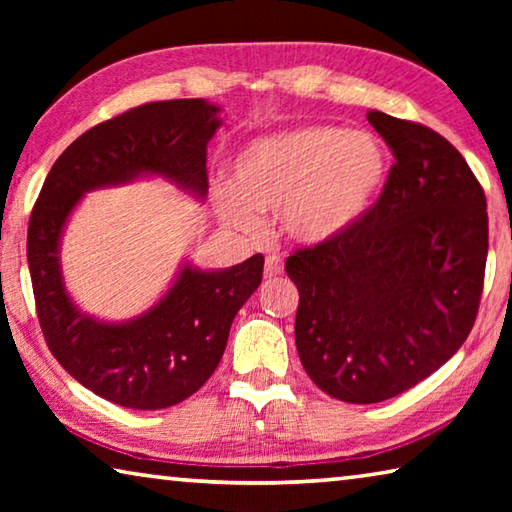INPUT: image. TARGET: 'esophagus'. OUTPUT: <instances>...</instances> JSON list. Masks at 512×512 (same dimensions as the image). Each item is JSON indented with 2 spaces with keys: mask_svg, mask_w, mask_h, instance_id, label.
Instances as JSON below:
<instances>
[{
  "mask_svg": "<svg viewBox=\"0 0 512 512\" xmlns=\"http://www.w3.org/2000/svg\"><path fill=\"white\" fill-rule=\"evenodd\" d=\"M284 271V262L282 257L277 255H268L266 262H264V277H277Z\"/></svg>",
  "mask_w": 512,
  "mask_h": 512,
  "instance_id": "1",
  "label": "esophagus"
}]
</instances>
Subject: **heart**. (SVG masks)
<instances>
[{"label":"heart","mask_w":512,"mask_h":512,"mask_svg":"<svg viewBox=\"0 0 512 512\" xmlns=\"http://www.w3.org/2000/svg\"><path fill=\"white\" fill-rule=\"evenodd\" d=\"M388 155L368 131L307 124L257 137L232 164V185L214 187L216 212L255 232L259 214L280 212L300 244H323L366 216L384 189Z\"/></svg>","instance_id":"1"}]
</instances>
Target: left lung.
Returning <instances> with one entry per match:
<instances>
[{
	"instance_id": "1",
	"label": "left lung",
	"mask_w": 512,
	"mask_h": 512,
	"mask_svg": "<svg viewBox=\"0 0 512 512\" xmlns=\"http://www.w3.org/2000/svg\"><path fill=\"white\" fill-rule=\"evenodd\" d=\"M395 162L377 203L343 235L300 248L296 348L311 381L341 402L409 391L454 357L476 320L485 194L443 135L370 110Z\"/></svg>"
}]
</instances>
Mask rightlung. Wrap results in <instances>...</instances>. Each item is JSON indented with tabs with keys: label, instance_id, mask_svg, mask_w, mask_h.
<instances>
[{
	"label": "right lung",
	"instance_id": "add662e5",
	"mask_svg": "<svg viewBox=\"0 0 512 512\" xmlns=\"http://www.w3.org/2000/svg\"><path fill=\"white\" fill-rule=\"evenodd\" d=\"M203 99L155 101L101 121L54 162L33 205L27 259L40 329L69 375L128 409H167L194 395L219 366L230 325L262 284L264 257L223 271L185 266L158 305L128 323H101L69 300L60 235L90 189L155 173L207 194V142L221 126Z\"/></svg>",
	"mask_w": 512,
	"mask_h": 512
}]
</instances>
